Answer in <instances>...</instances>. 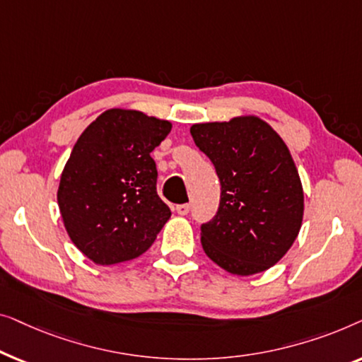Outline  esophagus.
Returning a JSON list of instances; mask_svg holds the SVG:
<instances>
[{"mask_svg":"<svg viewBox=\"0 0 362 362\" xmlns=\"http://www.w3.org/2000/svg\"><path fill=\"white\" fill-rule=\"evenodd\" d=\"M175 211L179 213V215L185 216V215H188V211H190V205H187V203H183V205H177Z\"/></svg>","mask_w":362,"mask_h":362,"instance_id":"esophagus-1","label":"esophagus"}]
</instances>
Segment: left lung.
<instances>
[{
	"label": "left lung",
	"mask_w": 362,
	"mask_h": 362,
	"mask_svg": "<svg viewBox=\"0 0 362 362\" xmlns=\"http://www.w3.org/2000/svg\"><path fill=\"white\" fill-rule=\"evenodd\" d=\"M221 183L215 218L202 225L203 251L234 276L271 269L292 247L303 220V188L282 137L257 116L190 128Z\"/></svg>",
	"instance_id": "left-lung-1"
}]
</instances>
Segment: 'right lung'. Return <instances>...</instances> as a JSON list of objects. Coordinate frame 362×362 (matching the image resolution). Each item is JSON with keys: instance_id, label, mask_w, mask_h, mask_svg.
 <instances>
[{"instance_id": "1", "label": "right lung", "mask_w": 362, "mask_h": 362, "mask_svg": "<svg viewBox=\"0 0 362 362\" xmlns=\"http://www.w3.org/2000/svg\"><path fill=\"white\" fill-rule=\"evenodd\" d=\"M170 129L165 119L111 108L74 146L57 202L72 243L98 266L141 256L169 221L172 213L157 195L151 152Z\"/></svg>"}]
</instances>
